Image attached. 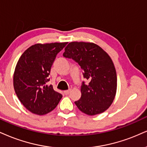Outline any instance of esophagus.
Wrapping results in <instances>:
<instances>
[{
	"instance_id": "1",
	"label": "esophagus",
	"mask_w": 147,
	"mask_h": 147,
	"mask_svg": "<svg viewBox=\"0 0 147 147\" xmlns=\"http://www.w3.org/2000/svg\"><path fill=\"white\" fill-rule=\"evenodd\" d=\"M69 93H70V90H65V91H64V94H65V95H69Z\"/></svg>"
}]
</instances>
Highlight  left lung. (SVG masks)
I'll use <instances>...</instances> for the list:
<instances>
[{"label": "left lung", "mask_w": 147, "mask_h": 147, "mask_svg": "<svg viewBox=\"0 0 147 147\" xmlns=\"http://www.w3.org/2000/svg\"><path fill=\"white\" fill-rule=\"evenodd\" d=\"M63 57L74 59L83 71L88 85L82 82V96L75 101L78 109L88 115L102 113L115 99L117 77L115 65L108 53L98 45L90 42H70Z\"/></svg>", "instance_id": "left-lung-1"}]
</instances>
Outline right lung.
I'll use <instances>...</instances> for the list:
<instances>
[{"label": "right lung", "mask_w": 147, "mask_h": 147, "mask_svg": "<svg viewBox=\"0 0 147 147\" xmlns=\"http://www.w3.org/2000/svg\"><path fill=\"white\" fill-rule=\"evenodd\" d=\"M67 43H36L18 60L13 74L14 90L23 106L32 113L46 115L62 98V95L47 82L54 59Z\"/></svg>", "instance_id": "1"}]
</instances>
